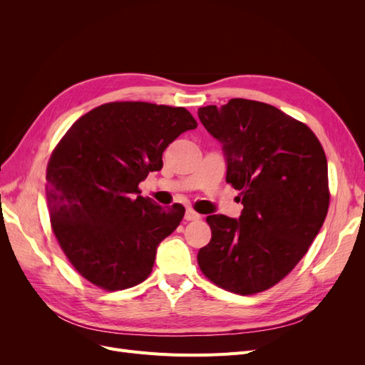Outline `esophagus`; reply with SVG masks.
<instances>
[{
	"mask_svg": "<svg viewBox=\"0 0 365 365\" xmlns=\"http://www.w3.org/2000/svg\"><path fill=\"white\" fill-rule=\"evenodd\" d=\"M201 215H197L193 210H187L185 212V220H200Z\"/></svg>",
	"mask_w": 365,
	"mask_h": 365,
	"instance_id": "34e87169",
	"label": "esophagus"
}]
</instances>
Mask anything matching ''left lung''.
I'll return each mask as SVG.
<instances>
[{
	"mask_svg": "<svg viewBox=\"0 0 365 365\" xmlns=\"http://www.w3.org/2000/svg\"><path fill=\"white\" fill-rule=\"evenodd\" d=\"M220 145L240 217L207 216L212 240L197 252L205 277L240 295L279 283L302 260L329 208L327 160L314 132L275 106L231 98L197 109Z\"/></svg>",
	"mask_w": 365,
	"mask_h": 365,
	"instance_id": "1",
	"label": "left lung"
}]
</instances>
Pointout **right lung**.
Listing matches in <instances>:
<instances>
[{"mask_svg": "<svg viewBox=\"0 0 365 365\" xmlns=\"http://www.w3.org/2000/svg\"><path fill=\"white\" fill-rule=\"evenodd\" d=\"M196 126L185 108L114 102L82 115L59 141L47 165L51 228L88 282L118 291L146 280L185 208L157 205L138 184L161 170L164 149Z\"/></svg>", "mask_w": 365, "mask_h": 365, "instance_id": "right-lung-1", "label": "right lung"}]
</instances>
